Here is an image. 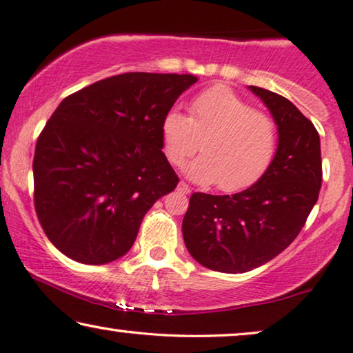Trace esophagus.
<instances>
[{
    "instance_id": "esophagus-1",
    "label": "esophagus",
    "mask_w": 353,
    "mask_h": 353,
    "mask_svg": "<svg viewBox=\"0 0 353 353\" xmlns=\"http://www.w3.org/2000/svg\"><path fill=\"white\" fill-rule=\"evenodd\" d=\"M177 190H179V192H182V193H190V192H192V190H190V187H188L185 182H179Z\"/></svg>"
}]
</instances>
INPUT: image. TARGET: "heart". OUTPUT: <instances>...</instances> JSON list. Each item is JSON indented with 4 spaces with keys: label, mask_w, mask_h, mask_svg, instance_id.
I'll return each instance as SVG.
<instances>
[{
    "label": "heart",
    "mask_w": 353,
    "mask_h": 353,
    "mask_svg": "<svg viewBox=\"0 0 353 353\" xmlns=\"http://www.w3.org/2000/svg\"><path fill=\"white\" fill-rule=\"evenodd\" d=\"M203 155L185 166L198 183H216L238 192L265 174L274 161L278 132L265 113L252 107L230 88L212 86L190 102V117L170 110L161 121V141L172 165H181L200 147Z\"/></svg>",
    "instance_id": "heart-1"
}]
</instances>
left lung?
Instances as JSON below:
<instances>
[{"mask_svg": "<svg viewBox=\"0 0 353 353\" xmlns=\"http://www.w3.org/2000/svg\"><path fill=\"white\" fill-rule=\"evenodd\" d=\"M274 117L278 145L264 176L235 195L193 193L183 241L198 264L245 274L285 251L299 235L321 187L320 136L280 94L250 86Z\"/></svg>", "mask_w": 353, "mask_h": 353, "instance_id": "1", "label": "left lung"}]
</instances>
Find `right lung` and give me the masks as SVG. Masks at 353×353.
Returning a JSON list of instances; mask_svg holds the SVG:
<instances>
[{
	"mask_svg": "<svg viewBox=\"0 0 353 353\" xmlns=\"http://www.w3.org/2000/svg\"><path fill=\"white\" fill-rule=\"evenodd\" d=\"M198 81L177 73H123L56 108L33 158L34 210L49 241L89 265L131 250L143 216L179 177L161 152V121Z\"/></svg>",
	"mask_w": 353,
	"mask_h": 353,
	"instance_id": "obj_1",
	"label": "right lung"
}]
</instances>
